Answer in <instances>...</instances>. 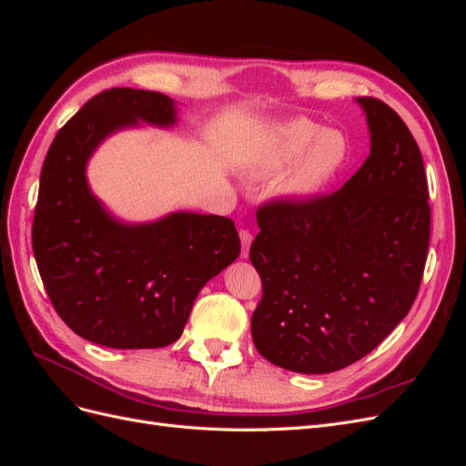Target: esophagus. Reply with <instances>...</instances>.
Segmentation results:
<instances>
[{"label": "esophagus", "instance_id": "34e87169", "mask_svg": "<svg viewBox=\"0 0 466 466\" xmlns=\"http://www.w3.org/2000/svg\"><path fill=\"white\" fill-rule=\"evenodd\" d=\"M238 238H241V258H247L250 243H252V235L247 229H241L238 231Z\"/></svg>", "mask_w": 466, "mask_h": 466}]
</instances>
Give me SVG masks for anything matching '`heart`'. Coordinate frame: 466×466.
<instances>
[{
  "label": "heart",
  "mask_w": 466,
  "mask_h": 466,
  "mask_svg": "<svg viewBox=\"0 0 466 466\" xmlns=\"http://www.w3.org/2000/svg\"><path fill=\"white\" fill-rule=\"evenodd\" d=\"M350 155L344 134L322 130L320 126L295 120L268 132L257 144L250 157L255 177L279 178L278 192L289 200H313L329 188L342 171Z\"/></svg>",
  "instance_id": "b5f03b06"
}]
</instances>
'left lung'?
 Returning a JSON list of instances; mask_svg holds the SVG:
<instances>
[{
  "label": "left lung",
  "instance_id": "1",
  "mask_svg": "<svg viewBox=\"0 0 466 466\" xmlns=\"http://www.w3.org/2000/svg\"><path fill=\"white\" fill-rule=\"evenodd\" d=\"M371 151L329 196L258 208L250 262L262 299L250 320L258 354L295 373H332L368 356L408 315L430 245V192L414 136L373 96Z\"/></svg>",
  "mask_w": 466,
  "mask_h": 466
}]
</instances>
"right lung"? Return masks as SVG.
<instances>
[{"label":"right lung","mask_w":466,"mask_h":466,"mask_svg":"<svg viewBox=\"0 0 466 466\" xmlns=\"http://www.w3.org/2000/svg\"><path fill=\"white\" fill-rule=\"evenodd\" d=\"M139 120L173 126L175 101L130 87L89 98L46 153L33 219L35 258L56 313L86 340L116 350L178 340L206 281L241 252L229 218L177 211L128 225L91 194L93 151Z\"/></svg>","instance_id":"obj_1"}]
</instances>
